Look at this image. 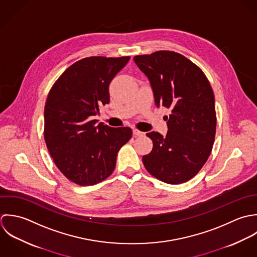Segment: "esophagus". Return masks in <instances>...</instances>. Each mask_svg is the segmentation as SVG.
Masks as SVG:
<instances>
[{
  "mask_svg": "<svg viewBox=\"0 0 257 257\" xmlns=\"http://www.w3.org/2000/svg\"><path fill=\"white\" fill-rule=\"evenodd\" d=\"M133 134H134L135 137H143V136L145 135L144 132H141V131H139V130H137V129H134V130H133Z\"/></svg>",
  "mask_w": 257,
  "mask_h": 257,
  "instance_id": "esophagus-1",
  "label": "esophagus"
}]
</instances>
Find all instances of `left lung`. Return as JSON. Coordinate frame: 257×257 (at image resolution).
I'll list each match as a JSON object with an SVG mask.
<instances>
[{"label": "left lung", "mask_w": 257, "mask_h": 257, "mask_svg": "<svg viewBox=\"0 0 257 257\" xmlns=\"http://www.w3.org/2000/svg\"><path fill=\"white\" fill-rule=\"evenodd\" d=\"M150 80L156 105L171 109L168 133H147L153 149L143 156L158 180L178 185L194 178L212 150L216 113L212 88L203 70L181 53L159 51L134 56Z\"/></svg>", "instance_id": "left-lung-1"}]
</instances>
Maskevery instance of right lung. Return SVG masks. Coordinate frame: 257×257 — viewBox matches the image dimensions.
<instances>
[{"instance_id":"add662e5","label":"right lung","mask_w":257,"mask_h":257,"mask_svg":"<svg viewBox=\"0 0 257 257\" xmlns=\"http://www.w3.org/2000/svg\"><path fill=\"white\" fill-rule=\"evenodd\" d=\"M130 56L82 58L53 83L45 106L44 136L59 171L72 183L92 186L114 171L120 148L132 137L129 127L112 128L94 116L108 104L109 84Z\"/></svg>"}]
</instances>
